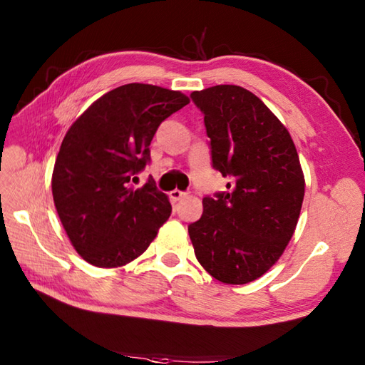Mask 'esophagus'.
Instances as JSON below:
<instances>
[{
  "label": "esophagus",
  "instance_id": "1",
  "mask_svg": "<svg viewBox=\"0 0 365 365\" xmlns=\"http://www.w3.org/2000/svg\"><path fill=\"white\" fill-rule=\"evenodd\" d=\"M187 195H188V192H187V191H180V190H173V191H170V192H169V197H170V199H173V200H175V202H177V200H180V199H183V197H187Z\"/></svg>",
  "mask_w": 365,
  "mask_h": 365
}]
</instances>
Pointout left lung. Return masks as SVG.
<instances>
[{
	"instance_id": "left-lung-1",
	"label": "left lung",
	"mask_w": 365,
	"mask_h": 365,
	"mask_svg": "<svg viewBox=\"0 0 365 365\" xmlns=\"http://www.w3.org/2000/svg\"><path fill=\"white\" fill-rule=\"evenodd\" d=\"M204 114L213 168L232 182L202 200L188 226L196 259L224 284L265 274L281 257L298 224L304 174L281 120L245 88L218 84L191 94Z\"/></svg>"
}]
</instances>
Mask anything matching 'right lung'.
<instances>
[{"label":"right lung","instance_id":"1","mask_svg":"<svg viewBox=\"0 0 365 365\" xmlns=\"http://www.w3.org/2000/svg\"><path fill=\"white\" fill-rule=\"evenodd\" d=\"M190 98L178 91L130 83L96 100L66 133L51 190L75 251L91 265L118 268L139 257L173 212L149 178L133 188L150 161L160 123Z\"/></svg>","mask_w":365,"mask_h":365}]
</instances>
